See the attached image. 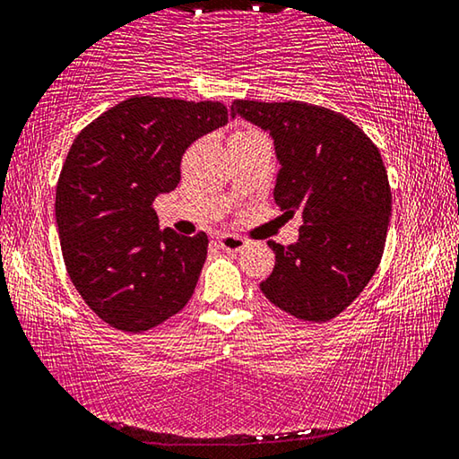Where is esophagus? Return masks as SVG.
<instances>
[{"label": "esophagus", "mask_w": 459, "mask_h": 459, "mask_svg": "<svg viewBox=\"0 0 459 459\" xmlns=\"http://www.w3.org/2000/svg\"><path fill=\"white\" fill-rule=\"evenodd\" d=\"M218 245H221L222 249L229 253H238L247 245V241L243 237L232 235V232H222V235L218 237Z\"/></svg>", "instance_id": "34e87169"}]
</instances>
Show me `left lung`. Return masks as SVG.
I'll list each match as a JSON object with an SVG mask.
<instances>
[{"instance_id": "left-lung-1", "label": "left lung", "mask_w": 459, "mask_h": 459, "mask_svg": "<svg viewBox=\"0 0 459 459\" xmlns=\"http://www.w3.org/2000/svg\"><path fill=\"white\" fill-rule=\"evenodd\" d=\"M237 116L273 138V200L283 214L302 212L296 243H267L275 265L261 292L302 321H331L380 265L392 212L380 151L343 114L321 106L235 100Z\"/></svg>"}]
</instances>
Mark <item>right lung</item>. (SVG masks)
<instances>
[{
  "label": "right lung",
  "mask_w": 459,
  "mask_h": 459,
  "mask_svg": "<svg viewBox=\"0 0 459 459\" xmlns=\"http://www.w3.org/2000/svg\"><path fill=\"white\" fill-rule=\"evenodd\" d=\"M218 101L130 98L85 126L56 186L69 278L101 321L143 333L190 300L208 237L159 229L152 202L176 190L186 149L227 125Z\"/></svg>",
  "instance_id": "right-lung-1"
}]
</instances>
